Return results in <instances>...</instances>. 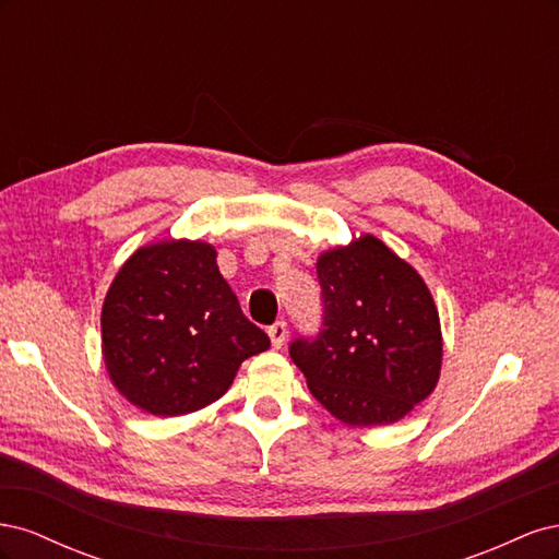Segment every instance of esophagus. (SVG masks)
<instances>
[{
	"label": "esophagus",
	"instance_id": "obj_1",
	"mask_svg": "<svg viewBox=\"0 0 559 559\" xmlns=\"http://www.w3.org/2000/svg\"><path fill=\"white\" fill-rule=\"evenodd\" d=\"M270 341H273V347H282L286 343V335H289V329H286V321H275L273 326L267 329Z\"/></svg>",
	"mask_w": 559,
	"mask_h": 559
}]
</instances>
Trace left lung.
Instances as JSON below:
<instances>
[{"label": "left lung", "instance_id": "8db88e82", "mask_svg": "<svg viewBox=\"0 0 559 559\" xmlns=\"http://www.w3.org/2000/svg\"><path fill=\"white\" fill-rule=\"evenodd\" d=\"M321 329L289 345L310 392L345 425H392L441 373V321L427 284L373 235L317 263Z\"/></svg>", "mask_w": 559, "mask_h": 559}]
</instances>
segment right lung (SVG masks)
<instances>
[{
  "mask_svg": "<svg viewBox=\"0 0 559 559\" xmlns=\"http://www.w3.org/2000/svg\"><path fill=\"white\" fill-rule=\"evenodd\" d=\"M270 337L245 317L205 242L134 251L103 308V352L114 384L138 408L173 417L226 394Z\"/></svg>",
  "mask_w": 559,
  "mask_h": 559,
  "instance_id": "obj_1",
  "label": "right lung"
}]
</instances>
